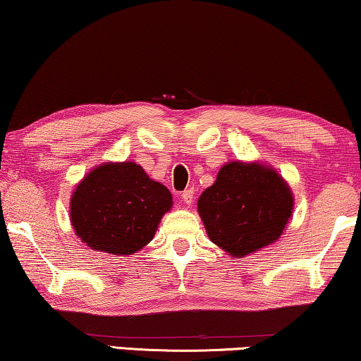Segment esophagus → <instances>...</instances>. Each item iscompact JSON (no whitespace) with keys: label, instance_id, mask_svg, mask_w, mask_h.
Here are the masks:
<instances>
[{"label":"esophagus","instance_id":"34e87169","mask_svg":"<svg viewBox=\"0 0 361 361\" xmlns=\"http://www.w3.org/2000/svg\"><path fill=\"white\" fill-rule=\"evenodd\" d=\"M181 199H183V202L190 206V204H192V201H195V190H192V188H190V190L183 191L181 192Z\"/></svg>","mask_w":361,"mask_h":361}]
</instances>
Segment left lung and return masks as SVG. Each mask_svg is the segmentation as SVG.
<instances>
[{"instance_id":"obj_1","label":"left lung","mask_w":361,"mask_h":361,"mask_svg":"<svg viewBox=\"0 0 361 361\" xmlns=\"http://www.w3.org/2000/svg\"><path fill=\"white\" fill-rule=\"evenodd\" d=\"M293 209L282 176L257 164L230 162L197 201L206 232L215 245L235 257L274 243Z\"/></svg>"}]
</instances>
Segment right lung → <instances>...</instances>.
Segmentation results:
<instances>
[{"label": "right lung", "mask_w": 361, "mask_h": 361, "mask_svg": "<svg viewBox=\"0 0 361 361\" xmlns=\"http://www.w3.org/2000/svg\"><path fill=\"white\" fill-rule=\"evenodd\" d=\"M171 195L134 162L105 164L79 183L71 197L76 235L97 251L131 255L154 238Z\"/></svg>", "instance_id": "right-lung-1"}]
</instances>
